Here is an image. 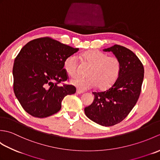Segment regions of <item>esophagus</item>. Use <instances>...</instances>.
Returning a JSON list of instances; mask_svg holds the SVG:
<instances>
[{
	"mask_svg": "<svg viewBox=\"0 0 160 160\" xmlns=\"http://www.w3.org/2000/svg\"><path fill=\"white\" fill-rule=\"evenodd\" d=\"M76 93H78V94H82V93H84V91H81L80 89H77L76 90Z\"/></svg>",
	"mask_w": 160,
	"mask_h": 160,
	"instance_id": "esophagus-1",
	"label": "esophagus"
}]
</instances>
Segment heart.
I'll list each match as a JSON object with an SVG mask.
<instances>
[{
  "mask_svg": "<svg viewBox=\"0 0 160 160\" xmlns=\"http://www.w3.org/2000/svg\"><path fill=\"white\" fill-rule=\"evenodd\" d=\"M81 57L91 68L87 72L88 77L77 76L71 79V84L79 89L87 90L96 86L100 89H105L118 79L121 71V62L118 58L107 56L106 53L96 50L84 52ZM78 67L76 56L71 55L64 60V68L69 76H74L77 73Z\"/></svg>",
  "mask_w": 160,
  "mask_h": 160,
  "instance_id": "1",
  "label": "heart"
}]
</instances>
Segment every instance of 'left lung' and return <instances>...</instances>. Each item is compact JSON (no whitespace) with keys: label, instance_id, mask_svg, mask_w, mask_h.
Here are the masks:
<instances>
[{"label":"left lung","instance_id":"obj_1","mask_svg":"<svg viewBox=\"0 0 160 160\" xmlns=\"http://www.w3.org/2000/svg\"><path fill=\"white\" fill-rule=\"evenodd\" d=\"M103 51L113 52L120 60V73L108 89L93 92L94 100L84 108V113L96 123L111 127L127 118L137 103L141 93L144 69L138 56L123 46L115 45Z\"/></svg>","mask_w":160,"mask_h":160}]
</instances>
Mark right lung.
<instances>
[{
	"label": "right lung",
	"mask_w": 160,
	"mask_h": 160,
	"mask_svg": "<svg viewBox=\"0 0 160 160\" xmlns=\"http://www.w3.org/2000/svg\"><path fill=\"white\" fill-rule=\"evenodd\" d=\"M78 51L50 37L31 40L16 57L13 67V91L27 113L43 118L56 113L67 95L76 93L64 69L67 58Z\"/></svg>",
	"instance_id": "right-lung-1"
}]
</instances>
